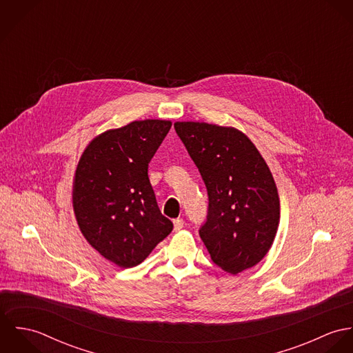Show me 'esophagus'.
<instances>
[{
  "mask_svg": "<svg viewBox=\"0 0 353 353\" xmlns=\"http://www.w3.org/2000/svg\"><path fill=\"white\" fill-rule=\"evenodd\" d=\"M183 225H185L183 219H175V220H174V231H179V230H182V228H183Z\"/></svg>",
  "mask_w": 353,
  "mask_h": 353,
  "instance_id": "1",
  "label": "esophagus"
}]
</instances>
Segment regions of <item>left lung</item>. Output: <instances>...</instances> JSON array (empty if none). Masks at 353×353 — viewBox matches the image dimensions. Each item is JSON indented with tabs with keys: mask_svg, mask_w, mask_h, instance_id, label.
<instances>
[{
	"mask_svg": "<svg viewBox=\"0 0 353 353\" xmlns=\"http://www.w3.org/2000/svg\"><path fill=\"white\" fill-rule=\"evenodd\" d=\"M205 182L209 208L200 230L212 261L238 274L270 250L280 223L273 175L252 140L231 126L175 122Z\"/></svg>",
	"mask_w": 353,
	"mask_h": 353,
	"instance_id": "1",
	"label": "left lung"
}]
</instances>
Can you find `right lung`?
<instances>
[{"label": "right lung", "instance_id": "obj_1", "mask_svg": "<svg viewBox=\"0 0 353 353\" xmlns=\"http://www.w3.org/2000/svg\"><path fill=\"white\" fill-rule=\"evenodd\" d=\"M171 121H133L97 136L73 179V210L87 242L119 268L141 263L171 231L157 206L148 164Z\"/></svg>", "mask_w": 353, "mask_h": 353}]
</instances>
